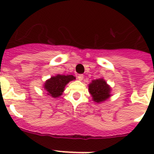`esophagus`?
<instances>
[{
    "mask_svg": "<svg viewBox=\"0 0 154 154\" xmlns=\"http://www.w3.org/2000/svg\"><path fill=\"white\" fill-rule=\"evenodd\" d=\"M83 75H82V74H80V75H77V79H78L79 80V81H82V80L83 79Z\"/></svg>",
    "mask_w": 154,
    "mask_h": 154,
    "instance_id": "esophagus-1",
    "label": "esophagus"
}]
</instances>
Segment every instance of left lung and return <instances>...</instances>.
<instances>
[{
  "label": "left lung",
  "mask_w": 154,
  "mask_h": 154,
  "mask_svg": "<svg viewBox=\"0 0 154 154\" xmlns=\"http://www.w3.org/2000/svg\"><path fill=\"white\" fill-rule=\"evenodd\" d=\"M89 89L93 100L96 103L105 101L110 96L109 86L103 79L92 81V83L89 84Z\"/></svg>",
  "instance_id": "left-lung-1"
}]
</instances>
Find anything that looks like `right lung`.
Listing matches in <instances>:
<instances>
[{
	"instance_id": "1",
	"label": "right lung",
	"mask_w": 154,
	"mask_h": 154,
	"mask_svg": "<svg viewBox=\"0 0 154 154\" xmlns=\"http://www.w3.org/2000/svg\"><path fill=\"white\" fill-rule=\"evenodd\" d=\"M75 79V78L72 75H58L56 76L51 77L50 79L46 81L44 87L48 92V95H49L53 98H57L62 95L66 84Z\"/></svg>"
}]
</instances>
